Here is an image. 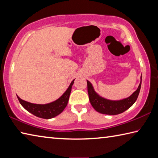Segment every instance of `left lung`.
<instances>
[{
    "label": "left lung",
    "instance_id": "8db88e82",
    "mask_svg": "<svg viewBox=\"0 0 158 158\" xmlns=\"http://www.w3.org/2000/svg\"><path fill=\"white\" fill-rule=\"evenodd\" d=\"M141 85V79L138 89L132 93L129 98L119 101H111L106 100L99 96L95 92L90 83L87 81L88 93L89 96L90 102L96 111L99 113L107 115H117L121 114L132 106L137 100L139 94Z\"/></svg>",
    "mask_w": 158,
    "mask_h": 158
}]
</instances>
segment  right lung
Here are the masks:
<instances>
[{
    "instance_id": "right-lung-1",
    "label": "right lung",
    "mask_w": 158,
    "mask_h": 158,
    "mask_svg": "<svg viewBox=\"0 0 158 158\" xmlns=\"http://www.w3.org/2000/svg\"><path fill=\"white\" fill-rule=\"evenodd\" d=\"M74 79L72 81L65 93L59 99L53 102L47 104V105H37V104L28 102L21 100L18 96L17 98L21 105L23 106V107L25 108L28 111L31 112L32 114L39 118H52L60 114L61 112H63L66 107L69 100V95L71 93L72 86L74 84Z\"/></svg>"
}]
</instances>
